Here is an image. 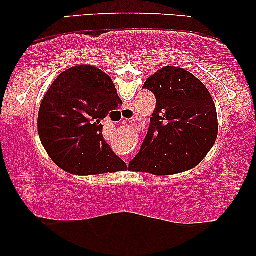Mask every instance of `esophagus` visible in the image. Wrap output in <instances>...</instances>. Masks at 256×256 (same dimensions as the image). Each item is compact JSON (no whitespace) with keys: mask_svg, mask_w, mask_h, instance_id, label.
<instances>
[{"mask_svg":"<svg viewBox=\"0 0 256 256\" xmlns=\"http://www.w3.org/2000/svg\"><path fill=\"white\" fill-rule=\"evenodd\" d=\"M124 121H126V120H124Z\"/></svg>","mask_w":256,"mask_h":256,"instance_id":"34e87169","label":"esophagus"}]
</instances>
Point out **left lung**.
<instances>
[{
  "instance_id": "left-lung-1",
  "label": "left lung",
  "mask_w": 256,
  "mask_h": 256,
  "mask_svg": "<svg viewBox=\"0 0 256 256\" xmlns=\"http://www.w3.org/2000/svg\"><path fill=\"white\" fill-rule=\"evenodd\" d=\"M143 88L155 94L156 108L134 171L157 176L190 170L204 160L218 135L214 102L200 80L174 66L149 76Z\"/></svg>"
}]
</instances>
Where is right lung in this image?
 I'll list each match as a JSON object with an SVG mask.
<instances>
[{
	"label": "right lung",
	"mask_w": 256,
	"mask_h": 256,
	"mask_svg": "<svg viewBox=\"0 0 256 256\" xmlns=\"http://www.w3.org/2000/svg\"><path fill=\"white\" fill-rule=\"evenodd\" d=\"M121 102L112 79L94 66H74L59 74L38 113V132L51 160L82 176L127 169L104 141L101 124Z\"/></svg>",
	"instance_id": "obj_1"
}]
</instances>
